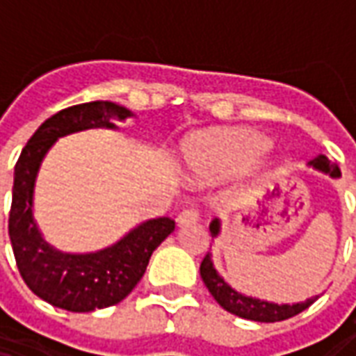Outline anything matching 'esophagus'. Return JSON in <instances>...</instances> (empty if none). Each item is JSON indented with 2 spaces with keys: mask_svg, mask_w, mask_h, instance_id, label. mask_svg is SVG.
<instances>
[{
  "mask_svg": "<svg viewBox=\"0 0 356 356\" xmlns=\"http://www.w3.org/2000/svg\"><path fill=\"white\" fill-rule=\"evenodd\" d=\"M198 221V211L194 208H186L183 209L181 213L177 216V225L179 227H185V225H193Z\"/></svg>",
  "mask_w": 356,
  "mask_h": 356,
  "instance_id": "1",
  "label": "esophagus"
}]
</instances>
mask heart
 Here are the masks:
<instances>
[{
    "label": "heart",
    "instance_id": "b5f03b06",
    "mask_svg": "<svg viewBox=\"0 0 356 356\" xmlns=\"http://www.w3.org/2000/svg\"><path fill=\"white\" fill-rule=\"evenodd\" d=\"M267 147V139L252 129H217L186 143L183 168L194 183H209L257 162Z\"/></svg>",
    "mask_w": 356,
    "mask_h": 356
}]
</instances>
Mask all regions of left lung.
<instances>
[{"mask_svg":"<svg viewBox=\"0 0 356 356\" xmlns=\"http://www.w3.org/2000/svg\"><path fill=\"white\" fill-rule=\"evenodd\" d=\"M309 168L321 171L324 175L330 177H341V171L337 168V163L330 162L328 158L324 154H318L314 160L307 163ZM209 232L211 236H219L221 234V219H213L209 225ZM200 276L209 293L213 296L219 305L223 307L225 311L236 314L240 318H246V321H255V322H278L286 321L296 316L301 311H305L307 307H311L318 299V296L305 299V301H299V303H275V301H265V299L254 298V296H246L242 291L234 290L231 284L225 280L223 276L217 273L211 254L204 257V261L200 265Z\"/></svg>","mask_w":356,"mask_h":356,"instance_id":"left-lung-1","label":"left lung"}]
</instances>
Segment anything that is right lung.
Returning <instances> with one entry per match:
<instances>
[{
    "label": "right lung",
    "instance_id": "1",
    "mask_svg": "<svg viewBox=\"0 0 356 356\" xmlns=\"http://www.w3.org/2000/svg\"><path fill=\"white\" fill-rule=\"evenodd\" d=\"M133 112L110 101L76 104L45 120L22 148L15 165L9 238L22 280L38 298L72 313L116 305L137 286L156 248L170 236L175 221H143L110 246L70 254L43 238L34 219L35 179L45 154L60 137L86 129H118Z\"/></svg>",
    "mask_w": 356,
    "mask_h": 356
}]
</instances>
